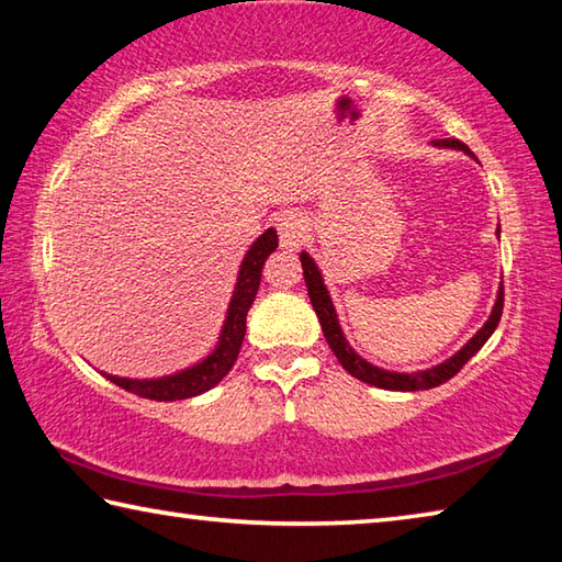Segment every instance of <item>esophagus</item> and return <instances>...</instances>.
Instances as JSON below:
<instances>
[{"label": "esophagus", "instance_id": "34e87169", "mask_svg": "<svg viewBox=\"0 0 562 562\" xmlns=\"http://www.w3.org/2000/svg\"><path fill=\"white\" fill-rule=\"evenodd\" d=\"M278 235H280V247L282 250H297L304 243V233H307V225H304L302 215L297 213H284L278 217Z\"/></svg>", "mask_w": 562, "mask_h": 562}]
</instances>
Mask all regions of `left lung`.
Here are the masks:
<instances>
[{
	"label": "left lung",
	"mask_w": 562,
	"mask_h": 562,
	"mask_svg": "<svg viewBox=\"0 0 562 562\" xmlns=\"http://www.w3.org/2000/svg\"><path fill=\"white\" fill-rule=\"evenodd\" d=\"M434 146L436 148L463 150L465 156L473 158V150L465 144H461L459 138H439V140H434ZM496 235H501V225H498ZM300 262H302V270H304V282H307L310 302L317 312L322 331H325L327 345H329L331 351H335L339 364L345 367L351 376L359 379V382L372 384V386H379V389H389V392H418V389H434V386H439L443 382H449L453 374H459V369L465 364V361H469L475 355V351L486 345L488 337L493 335V331H496L498 322H501L503 284L498 288L496 302H493V310H491L488 319L483 322V327L475 331V335L469 341H465V345L459 351H456L453 357L443 359L441 364H436V367L418 369V372H394V369H384V367L372 364V361L359 357V351L351 349V345L345 337V331H341L335 302H331V297H329V290L325 284V278H322V272L317 268V262L312 260V255L304 252V250L300 255Z\"/></svg>",
	"instance_id": "8db88e82"
}]
</instances>
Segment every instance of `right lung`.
Returning a JSON list of instances; mask_svg holds the SVG:
<instances>
[{
  "mask_svg": "<svg viewBox=\"0 0 562 562\" xmlns=\"http://www.w3.org/2000/svg\"><path fill=\"white\" fill-rule=\"evenodd\" d=\"M274 247H278V231L268 227V231L250 245V250L245 252L240 270H237L231 304H227L225 322L221 327V337H217L211 355L195 361V364L180 369V372L156 379H128L113 376L106 372L101 374L116 386L126 389V392L144 398H154V402H180V398L205 394L207 389L221 384L223 376L233 369L237 355H240L247 329V312H250L255 294H258L260 288L262 265L274 252Z\"/></svg>",
  "mask_w": 562,
  "mask_h": 562,
  "instance_id": "add662e5",
  "label": "right lung"
}]
</instances>
